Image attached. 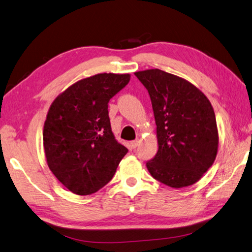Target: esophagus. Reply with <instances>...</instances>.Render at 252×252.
I'll return each instance as SVG.
<instances>
[{
    "label": "esophagus",
    "instance_id": "obj_1",
    "mask_svg": "<svg viewBox=\"0 0 252 252\" xmlns=\"http://www.w3.org/2000/svg\"><path fill=\"white\" fill-rule=\"evenodd\" d=\"M139 144H140V139H136V140H133V141L130 142V145H131L132 149H136Z\"/></svg>",
    "mask_w": 252,
    "mask_h": 252
}]
</instances>
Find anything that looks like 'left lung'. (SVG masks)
<instances>
[{
  "label": "left lung",
  "instance_id": "1",
  "mask_svg": "<svg viewBox=\"0 0 252 252\" xmlns=\"http://www.w3.org/2000/svg\"><path fill=\"white\" fill-rule=\"evenodd\" d=\"M148 89L156 123L158 151L147 161L156 180L180 189L197 182L218 152L216 115L193 84L159 69L136 72Z\"/></svg>",
  "mask_w": 252,
  "mask_h": 252
}]
</instances>
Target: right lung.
Here are the masks:
<instances>
[{
    "instance_id": "add662e5",
    "label": "right lung",
    "mask_w": 252,
    "mask_h": 252,
    "mask_svg": "<svg viewBox=\"0 0 252 252\" xmlns=\"http://www.w3.org/2000/svg\"><path fill=\"white\" fill-rule=\"evenodd\" d=\"M129 80V74H96L73 84L50 105L43 130L47 165L72 193H96L128 152L112 132L108 103Z\"/></svg>"
}]
</instances>
